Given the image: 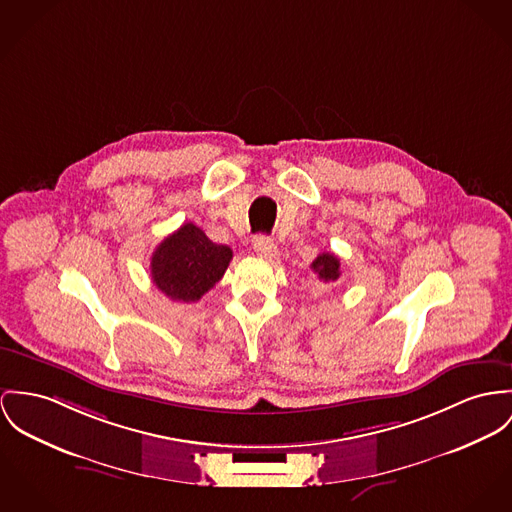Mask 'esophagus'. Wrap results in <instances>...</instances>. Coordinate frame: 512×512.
Segmentation results:
<instances>
[{
	"label": "esophagus",
	"instance_id": "34e87169",
	"mask_svg": "<svg viewBox=\"0 0 512 512\" xmlns=\"http://www.w3.org/2000/svg\"><path fill=\"white\" fill-rule=\"evenodd\" d=\"M253 249H255V253H257L259 257L269 259V261H271V259H275L276 255H278V249H276L275 241H273L271 237H255V241H253Z\"/></svg>",
	"mask_w": 512,
	"mask_h": 512
}]
</instances>
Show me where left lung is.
<instances>
[{
  "instance_id": "8db88e82",
  "label": "left lung",
  "mask_w": 512,
  "mask_h": 512,
  "mask_svg": "<svg viewBox=\"0 0 512 512\" xmlns=\"http://www.w3.org/2000/svg\"><path fill=\"white\" fill-rule=\"evenodd\" d=\"M310 269H314V273H317L319 280L335 282L341 275V261L333 253H321V255L315 257Z\"/></svg>"
}]
</instances>
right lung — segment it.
<instances>
[{
    "label": "right lung",
    "mask_w": 512,
    "mask_h": 512,
    "mask_svg": "<svg viewBox=\"0 0 512 512\" xmlns=\"http://www.w3.org/2000/svg\"><path fill=\"white\" fill-rule=\"evenodd\" d=\"M234 253L210 241L195 224H183L152 255V280L177 302H197L226 273Z\"/></svg>",
    "instance_id": "add662e5"
}]
</instances>
